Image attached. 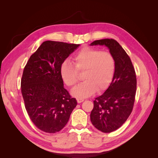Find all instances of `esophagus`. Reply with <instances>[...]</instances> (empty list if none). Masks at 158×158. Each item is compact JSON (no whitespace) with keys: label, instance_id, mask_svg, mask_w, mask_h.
Wrapping results in <instances>:
<instances>
[{"label":"esophagus","instance_id":"1","mask_svg":"<svg viewBox=\"0 0 158 158\" xmlns=\"http://www.w3.org/2000/svg\"><path fill=\"white\" fill-rule=\"evenodd\" d=\"M76 99H77V102H78V103H82V102H84V99L77 98Z\"/></svg>","mask_w":158,"mask_h":158}]
</instances>
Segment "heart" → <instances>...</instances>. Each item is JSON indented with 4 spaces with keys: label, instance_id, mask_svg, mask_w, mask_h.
Listing matches in <instances>:
<instances>
[{
    "label": "heart",
    "instance_id": "b5f03b06",
    "mask_svg": "<svg viewBox=\"0 0 158 158\" xmlns=\"http://www.w3.org/2000/svg\"><path fill=\"white\" fill-rule=\"evenodd\" d=\"M73 63L65 60L60 66V74L63 82L69 86L78 81V73L84 72L82 83L71 91L74 96L84 98L95 92H101L111 84L115 71V61L109 52L85 47L76 53Z\"/></svg>",
    "mask_w": 158,
    "mask_h": 158
}]
</instances>
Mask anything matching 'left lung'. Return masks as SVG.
Segmentation results:
<instances>
[{
    "mask_svg": "<svg viewBox=\"0 0 158 158\" xmlns=\"http://www.w3.org/2000/svg\"><path fill=\"white\" fill-rule=\"evenodd\" d=\"M105 45L115 61V71L111 84L94 101L90 120L98 130L111 132L120 128L132 111L136 90V76L130 57L113 39L92 42L90 45Z\"/></svg>",
    "mask_w": 158,
    "mask_h": 158,
    "instance_id": "8db88e82",
    "label": "left lung"
}]
</instances>
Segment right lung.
I'll list each match as a JSON object with an SVG mask.
<instances>
[{"label": "right lung", "mask_w": 158, "mask_h": 158, "mask_svg": "<svg viewBox=\"0 0 158 158\" xmlns=\"http://www.w3.org/2000/svg\"><path fill=\"white\" fill-rule=\"evenodd\" d=\"M79 44L46 41L31 55L23 69L21 91L33 123L41 131L55 133L68 123L77 106L64 88L60 66Z\"/></svg>", "instance_id": "right-lung-1"}]
</instances>
